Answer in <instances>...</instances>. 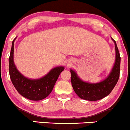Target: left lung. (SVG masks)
Wrapping results in <instances>:
<instances>
[{"label":"left lung","mask_w":130,"mask_h":130,"mask_svg":"<svg viewBox=\"0 0 130 130\" xmlns=\"http://www.w3.org/2000/svg\"><path fill=\"white\" fill-rule=\"evenodd\" d=\"M116 51V60L109 75L104 80L95 84L84 82L74 70L70 69L72 85L75 92L81 99L85 100L98 101L108 95L117 84L120 77L121 57L116 43L113 39Z\"/></svg>","instance_id":"8db88e82"}]
</instances>
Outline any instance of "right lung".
Returning a JSON list of instances; mask_svg holds the SVG:
<instances>
[{
    "mask_svg": "<svg viewBox=\"0 0 130 130\" xmlns=\"http://www.w3.org/2000/svg\"><path fill=\"white\" fill-rule=\"evenodd\" d=\"M12 41L9 58L10 78L15 89L25 98L32 101H40L48 96L53 90L60 73L64 70L62 66L52 69L49 73L38 79H29L21 74L14 63V43Z\"/></svg>",
    "mask_w": 130,
    "mask_h": 130,
    "instance_id": "obj_1",
    "label": "right lung"
}]
</instances>
